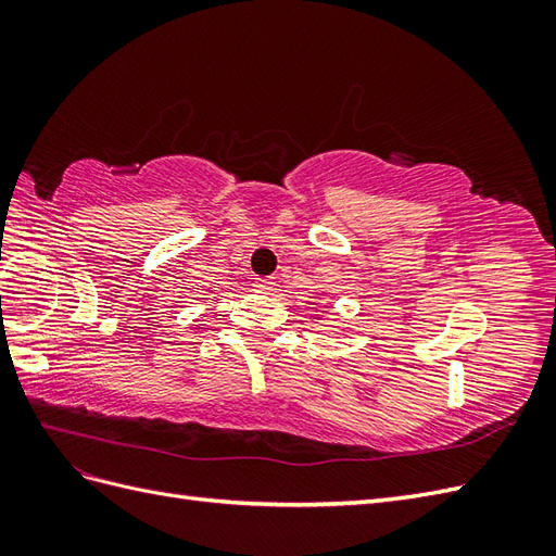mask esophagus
Returning a JSON list of instances; mask_svg holds the SVG:
<instances>
[{"mask_svg":"<svg viewBox=\"0 0 556 556\" xmlns=\"http://www.w3.org/2000/svg\"><path fill=\"white\" fill-rule=\"evenodd\" d=\"M252 285H255V288H257L260 292H264V294L276 290V280L268 278V276H266V278H255V280H252Z\"/></svg>","mask_w":556,"mask_h":556,"instance_id":"34e87169","label":"esophagus"}]
</instances>
